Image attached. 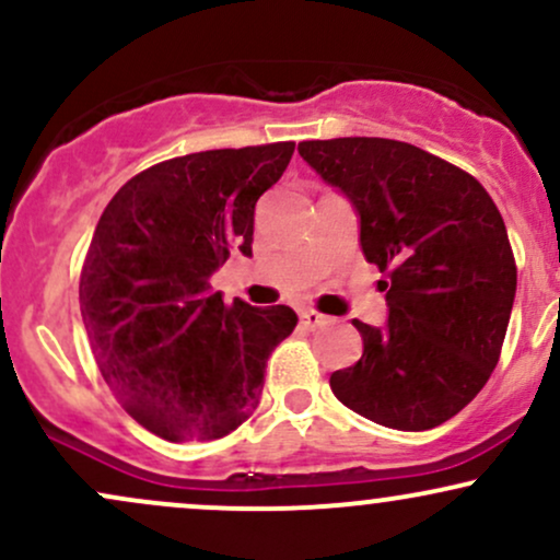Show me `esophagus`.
I'll return each mask as SVG.
<instances>
[{
    "mask_svg": "<svg viewBox=\"0 0 560 560\" xmlns=\"http://www.w3.org/2000/svg\"><path fill=\"white\" fill-rule=\"evenodd\" d=\"M300 324L305 326V329H318V326L329 324V316H324V313H318V311H302Z\"/></svg>",
    "mask_w": 560,
    "mask_h": 560,
    "instance_id": "esophagus-1",
    "label": "esophagus"
}]
</instances>
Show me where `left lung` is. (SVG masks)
<instances>
[{
	"instance_id": "1",
	"label": "left lung",
	"mask_w": 560,
	"mask_h": 560,
	"mask_svg": "<svg viewBox=\"0 0 560 560\" xmlns=\"http://www.w3.org/2000/svg\"><path fill=\"white\" fill-rule=\"evenodd\" d=\"M298 152L350 199L365 260L387 276V326L352 320L363 355L334 371L331 392L382 427H440L498 365L516 298L503 215L477 178L408 141L316 139Z\"/></svg>"
}]
</instances>
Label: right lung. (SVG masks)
Wrapping results in <instances>:
<instances>
[{"label":"right lung","instance_id":"1","mask_svg":"<svg viewBox=\"0 0 560 560\" xmlns=\"http://www.w3.org/2000/svg\"><path fill=\"white\" fill-rule=\"evenodd\" d=\"M294 141L208 150L141 171L96 223L81 318L102 376L131 419L171 442L218 440L258 408L266 361L298 326L287 305H223L210 276L253 255L255 202Z\"/></svg>","mask_w":560,"mask_h":560}]
</instances>
